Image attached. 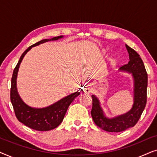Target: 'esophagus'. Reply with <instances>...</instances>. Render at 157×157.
Wrapping results in <instances>:
<instances>
[{"instance_id": "1", "label": "esophagus", "mask_w": 157, "mask_h": 157, "mask_svg": "<svg viewBox=\"0 0 157 157\" xmlns=\"http://www.w3.org/2000/svg\"><path fill=\"white\" fill-rule=\"evenodd\" d=\"M89 90H90V88H89Z\"/></svg>"}]
</instances>
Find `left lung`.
Listing matches in <instances>:
<instances>
[{
	"mask_svg": "<svg viewBox=\"0 0 157 157\" xmlns=\"http://www.w3.org/2000/svg\"><path fill=\"white\" fill-rule=\"evenodd\" d=\"M129 61L121 66L120 70L132 74L134 80V105L132 109L125 114L113 119L104 115L98 98L92 95V109L91 114L96 126L109 132H121L133 127L138 122L147 104V89L148 76L144 64L136 51L126 45Z\"/></svg>",
	"mask_w": 157,
	"mask_h": 157,
	"instance_id": "8db88e82",
	"label": "left lung"
}]
</instances>
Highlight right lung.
Wrapping results in <instances>:
<instances>
[{
	"instance_id": "add662e5",
	"label": "right lung",
	"mask_w": 157,
	"mask_h": 157,
	"mask_svg": "<svg viewBox=\"0 0 157 157\" xmlns=\"http://www.w3.org/2000/svg\"><path fill=\"white\" fill-rule=\"evenodd\" d=\"M62 37L63 36H60L51 39H44L29 46L21 55L13 73L10 87V101L13 107L15 114L19 121L32 129L36 131H50L56 128L63 121L69 105L80 94V92L76 91L46 108L35 109L25 104L19 96L17 91L16 78L18 68L21 62L22 61V59L28 51L32 47L49 40H58Z\"/></svg>"
}]
</instances>
